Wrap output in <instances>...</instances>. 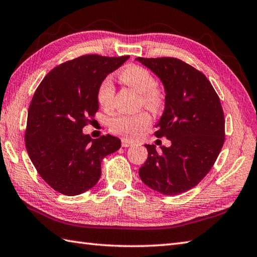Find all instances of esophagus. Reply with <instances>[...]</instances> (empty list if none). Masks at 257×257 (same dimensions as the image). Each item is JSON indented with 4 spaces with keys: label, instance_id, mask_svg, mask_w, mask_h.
<instances>
[{
    "label": "esophagus",
    "instance_id": "34e87169",
    "mask_svg": "<svg viewBox=\"0 0 257 257\" xmlns=\"http://www.w3.org/2000/svg\"><path fill=\"white\" fill-rule=\"evenodd\" d=\"M134 143L132 142V140H129L127 138H122L121 139V146L122 147H130Z\"/></svg>",
    "mask_w": 257,
    "mask_h": 257
}]
</instances>
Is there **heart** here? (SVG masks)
Instances as JSON below:
<instances>
[{
	"label": "heart",
	"instance_id": "b5f03b06",
	"mask_svg": "<svg viewBox=\"0 0 257 257\" xmlns=\"http://www.w3.org/2000/svg\"><path fill=\"white\" fill-rule=\"evenodd\" d=\"M124 83L137 90L142 94V102L153 111H159L164 107L165 93L157 87V81L147 69L140 65H128L119 74ZM114 94L111 78L105 77L99 83L97 99L100 105L108 108L112 103ZM153 118L148 111H140L135 114L119 113L110 121L111 132L125 137H135L152 124Z\"/></svg>",
	"mask_w": 257,
	"mask_h": 257
}]
</instances>
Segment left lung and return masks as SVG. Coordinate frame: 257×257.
<instances>
[{
    "instance_id": "8db88e82",
    "label": "left lung",
    "mask_w": 257,
    "mask_h": 257,
    "mask_svg": "<svg viewBox=\"0 0 257 257\" xmlns=\"http://www.w3.org/2000/svg\"><path fill=\"white\" fill-rule=\"evenodd\" d=\"M162 80L165 110L155 136L170 147L145 145L148 158L139 169L143 182L160 194L178 195L198 185L214 166L225 142L219 97L206 75L176 58H137Z\"/></svg>"
}]
</instances>
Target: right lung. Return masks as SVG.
Segmentation results:
<instances>
[{
	"label": "right lung",
	"mask_w": 257,
	"mask_h": 257,
	"mask_svg": "<svg viewBox=\"0 0 257 257\" xmlns=\"http://www.w3.org/2000/svg\"><path fill=\"white\" fill-rule=\"evenodd\" d=\"M129 55L85 54L57 65L39 84L28 112L25 147L50 187L67 196L87 192L101 176V160L120 148L113 136L82 133L99 109L97 90Z\"/></svg>",
	"instance_id": "right-lung-1"
}]
</instances>
